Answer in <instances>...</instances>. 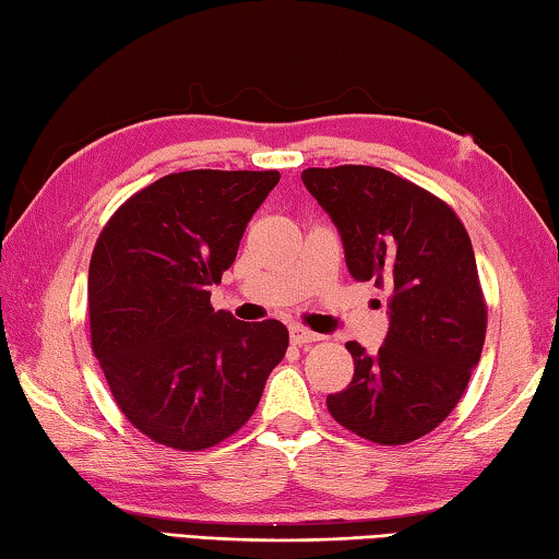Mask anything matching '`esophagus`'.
Returning a JSON list of instances; mask_svg holds the SVG:
<instances>
[{
    "label": "esophagus",
    "mask_w": 559,
    "mask_h": 559,
    "mask_svg": "<svg viewBox=\"0 0 559 559\" xmlns=\"http://www.w3.org/2000/svg\"><path fill=\"white\" fill-rule=\"evenodd\" d=\"M289 338L295 346H307L319 341V334H314V331H309L305 326H289Z\"/></svg>",
    "instance_id": "esophagus-1"
}]
</instances>
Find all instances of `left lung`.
<instances>
[{
	"label": "left lung",
	"instance_id": "1",
	"mask_svg": "<svg viewBox=\"0 0 559 559\" xmlns=\"http://www.w3.org/2000/svg\"><path fill=\"white\" fill-rule=\"evenodd\" d=\"M301 181L336 225L350 277L388 295L383 346L348 341L354 380L326 397L329 413L370 442H413L444 423L481 358L472 240L444 201L378 166L305 169Z\"/></svg>",
	"mask_w": 559,
	"mask_h": 559
}]
</instances>
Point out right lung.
Here are the masks:
<instances>
[{"label":"right lung","mask_w":559,"mask_h":559,"mask_svg":"<svg viewBox=\"0 0 559 559\" xmlns=\"http://www.w3.org/2000/svg\"><path fill=\"white\" fill-rule=\"evenodd\" d=\"M277 171L195 169L134 193L87 272L93 354L124 417L154 442L199 452L248 423L287 326L211 307Z\"/></svg>","instance_id":"right-lung-1"}]
</instances>
